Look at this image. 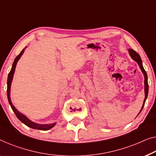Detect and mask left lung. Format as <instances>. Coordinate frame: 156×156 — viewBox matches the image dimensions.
Wrapping results in <instances>:
<instances>
[{
    "label": "left lung",
    "instance_id": "1",
    "mask_svg": "<svg viewBox=\"0 0 156 156\" xmlns=\"http://www.w3.org/2000/svg\"><path fill=\"white\" fill-rule=\"evenodd\" d=\"M128 52H129V54L130 55V57L132 59L134 60V61H135L136 63L138 64V65L139 66V68H140L141 72H142L144 76V92H145V98H144V103H143V105L141 106V108L140 111H139V114L141 113V110H142L143 108H144V104H145V101L146 100V99H147V97H148V77H147V73H146V71L144 70V69L143 67V64H142V61H141V59L140 57V56L138 54V53H136L135 51L132 50V49H129L128 50ZM138 114V115H139Z\"/></svg>",
    "mask_w": 156,
    "mask_h": 156
}]
</instances>
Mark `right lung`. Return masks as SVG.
<instances>
[{
	"mask_svg": "<svg viewBox=\"0 0 156 156\" xmlns=\"http://www.w3.org/2000/svg\"><path fill=\"white\" fill-rule=\"evenodd\" d=\"M25 48L23 49L22 52H20V54L17 57L15 58V61H14L13 64H12V69L10 71V73L8 74V82H7V85H8V87H7V95H8V101L9 104L11 106L12 109L14 111V113H15L16 116H17V118L20 120L21 122H22L24 124H25L27 126L31 127L32 129H40V130H48L52 128L56 125V122L54 123H50V124H38V123L34 122L33 121H31V120H29L26 115H24V114H22V113H20L17 108H16L14 105L12 103L11 101V99H10V87H11V84H12V81L13 79V76L14 73H15V68H16V65L17 64V62L19 61V59H20L21 56L23 55L24 53Z\"/></svg>",
	"mask_w": 156,
	"mask_h": 156,
	"instance_id": "add662e5",
	"label": "right lung"
}]
</instances>
